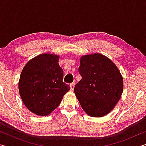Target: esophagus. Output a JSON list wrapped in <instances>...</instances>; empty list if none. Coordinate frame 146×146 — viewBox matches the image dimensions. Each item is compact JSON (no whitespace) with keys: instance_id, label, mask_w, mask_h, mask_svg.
I'll return each mask as SVG.
<instances>
[{"instance_id":"1","label":"esophagus","mask_w":146,"mask_h":146,"mask_svg":"<svg viewBox=\"0 0 146 146\" xmlns=\"http://www.w3.org/2000/svg\"><path fill=\"white\" fill-rule=\"evenodd\" d=\"M75 82H72V83H71L70 84V90L71 91H73L74 90V88H75Z\"/></svg>"}]
</instances>
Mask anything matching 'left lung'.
<instances>
[{
	"instance_id": "obj_1",
	"label": "left lung",
	"mask_w": 146,
	"mask_h": 146,
	"mask_svg": "<svg viewBox=\"0 0 146 146\" xmlns=\"http://www.w3.org/2000/svg\"><path fill=\"white\" fill-rule=\"evenodd\" d=\"M82 79L74 91L83 110L92 117H102L115 108L123 89L117 66L107 56L95 53L80 57Z\"/></svg>"
}]
</instances>
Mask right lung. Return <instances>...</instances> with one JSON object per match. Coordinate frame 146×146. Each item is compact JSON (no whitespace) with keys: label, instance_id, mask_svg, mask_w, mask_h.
I'll list each match as a JSON object with an SVG mask.
<instances>
[{"label":"right lung","instance_id":"1","mask_svg":"<svg viewBox=\"0 0 146 146\" xmlns=\"http://www.w3.org/2000/svg\"><path fill=\"white\" fill-rule=\"evenodd\" d=\"M59 58L55 54L38 55L27 62L20 76L21 99L31 112L38 116L50 114L70 89L63 82Z\"/></svg>","mask_w":146,"mask_h":146}]
</instances>
